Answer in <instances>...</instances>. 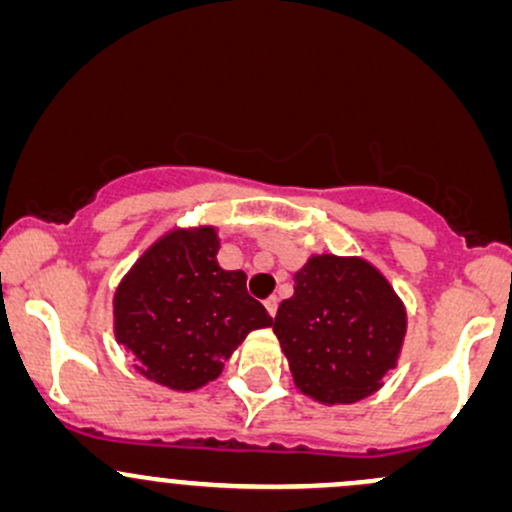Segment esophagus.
<instances>
[{"label":"esophagus","mask_w":512,"mask_h":512,"mask_svg":"<svg viewBox=\"0 0 512 512\" xmlns=\"http://www.w3.org/2000/svg\"><path fill=\"white\" fill-rule=\"evenodd\" d=\"M277 306H279L277 296H269V299H265V308H267L269 316H274V313H277Z\"/></svg>","instance_id":"obj_1"}]
</instances>
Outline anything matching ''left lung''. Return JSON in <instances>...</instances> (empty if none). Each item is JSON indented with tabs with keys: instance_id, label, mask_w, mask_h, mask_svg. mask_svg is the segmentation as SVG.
Segmentation results:
<instances>
[{
	"instance_id": "8db88e82",
	"label": "left lung",
	"mask_w": 512,
	"mask_h": 512,
	"mask_svg": "<svg viewBox=\"0 0 512 512\" xmlns=\"http://www.w3.org/2000/svg\"><path fill=\"white\" fill-rule=\"evenodd\" d=\"M272 330L294 386L320 406H350L384 386L408 330L406 303L364 257L308 255Z\"/></svg>"
}]
</instances>
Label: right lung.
Here are the masks:
<instances>
[{
  "mask_svg": "<svg viewBox=\"0 0 512 512\" xmlns=\"http://www.w3.org/2000/svg\"><path fill=\"white\" fill-rule=\"evenodd\" d=\"M211 223L174 226L155 240L114 291V338L136 372L172 391L218 379L252 330L269 328L265 306L247 294L245 272L218 265Z\"/></svg>",
  "mask_w": 512,
  "mask_h": 512,
  "instance_id": "add662e5",
  "label": "right lung"
}]
</instances>
